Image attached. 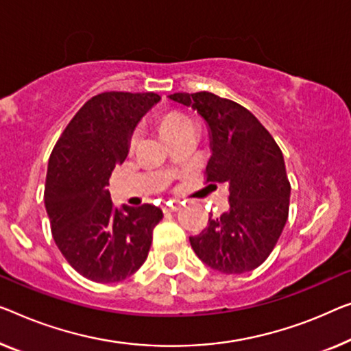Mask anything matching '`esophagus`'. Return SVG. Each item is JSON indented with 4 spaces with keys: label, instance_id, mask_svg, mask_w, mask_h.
Listing matches in <instances>:
<instances>
[{
    "label": "esophagus",
    "instance_id": "esophagus-1",
    "mask_svg": "<svg viewBox=\"0 0 351 351\" xmlns=\"http://www.w3.org/2000/svg\"><path fill=\"white\" fill-rule=\"evenodd\" d=\"M181 208L180 202H167L164 206H162V209H164V213H175L178 211V209Z\"/></svg>",
    "mask_w": 351,
    "mask_h": 351
}]
</instances>
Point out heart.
<instances>
[{
	"instance_id": "obj_1",
	"label": "heart",
	"mask_w": 351,
	"mask_h": 351,
	"mask_svg": "<svg viewBox=\"0 0 351 351\" xmlns=\"http://www.w3.org/2000/svg\"><path fill=\"white\" fill-rule=\"evenodd\" d=\"M187 124H192V121L186 117V114L169 113L160 119V132L162 134L173 132V130L180 129V128H182V125H187ZM134 143H135V138L130 140V148H132Z\"/></svg>"
}]
</instances>
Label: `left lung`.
<instances>
[{
    "label": "left lung",
    "mask_w": 351,
    "mask_h": 351,
    "mask_svg": "<svg viewBox=\"0 0 351 351\" xmlns=\"http://www.w3.org/2000/svg\"><path fill=\"white\" fill-rule=\"evenodd\" d=\"M171 101L192 107L209 129L206 182L228 184V209L208 219L189 241L203 263L223 274H241L273 252L289 219L290 181L276 140L247 108L216 94L175 93Z\"/></svg>",
    "instance_id": "obj_1"
}]
</instances>
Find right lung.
<instances>
[{
	"instance_id": "right-lung-1",
	"label": "right lung",
	"mask_w": 351,
	"mask_h": 351,
	"mask_svg": "<svg viewBox=\"0 0 351 351\" xmlns=\"http://www.w3.org/2000/svg\"><path fill=\"white\" fill-rule=\"evenodd\" d=\"M160 101L154 93L108 91L91 97L56 142L44 202L51 234L78 274L99 284L124 280L148 257L162 209L114 208L107 189L123 164L135 125Z\"/></svg>"
}]
</instances>
